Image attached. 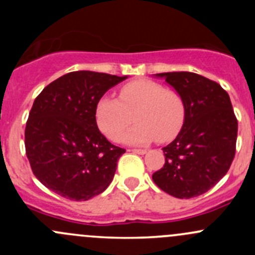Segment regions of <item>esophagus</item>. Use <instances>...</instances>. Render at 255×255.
Returning <instances> with one entry per match:
<instances>
[{
  "label": "esophagus",
  "mask_w": 255,
  "mask_h": 255,
  "mask_svg": "<svg viewBox=\"0 0 255 255\" xmlns=\"http://www.w3.org/2000/svg\"><path fill=\"white\" fill-rule=\"evenodd\" d=\"M130 151H133V153H135V154H139V155H143V154L146 153L145 149H132Z\"/></svg>",
  "instance_id": "34e87169"
}]
</instances>
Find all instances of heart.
<instances>
[{"mask_svg":"<svg viewBox=\"0 0 255 255\" xmlns=\"http://www.w3.org/2000/svg\"><path fill=\"white\" fill-rule=\"evenodd\" d=\"M186 115L185 102L175 91L150 80H137L121 89L120 99L104 96L96 107L100 129L112 140L134 121L122 140L129 145H145L156 139L169 142L182 128Z\"/></svg>","mask_w":255,"mask_h":255,"instance_id":"heart-1","label":"heart"}]
</instances>
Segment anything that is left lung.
Here are the masks:
<instances>
[{
	"instance_id": "obj_1",
	"label": "left lung",
	"mask_w": 255,
	"mask_h": 255,
	"mask_svg": "<svg viewBox=\"0 0 255 255\" xmlns=\"http://www.w3.org/2000/svg\"><path fill=\"white\" fill-rule=\"evenodd\" d=\"M182 97L184 125L163 151L165 164L153 181L177 199H191L215 186L236 153L238 122L227 92L212 80L189 71L155 74Z\"/></svg>"
}]
</instances>
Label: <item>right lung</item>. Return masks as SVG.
<instances>
[{
  "label": "right lung",
  "instance_id": "obj_1",
  "mask_svg": "<svg viewBox=\"0 0 255 255\" xmlns=\"http://www.w3.org/2000/svg\"><path fill=\"white\" fill-rule=\"evenodd\" d=\"M127 78L73 71L34 100L25 126V151L33 174L45 187L74 201H86L109 187L126 150L100 132L96 107Z\"/></svg>",
  "mask_w": 255,
  "mask_h": 255
}]
</instances>
